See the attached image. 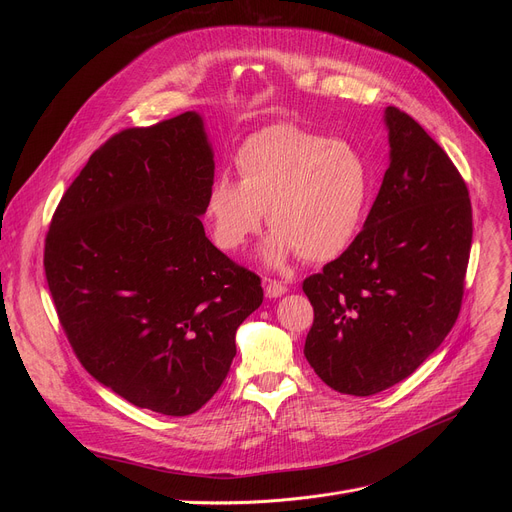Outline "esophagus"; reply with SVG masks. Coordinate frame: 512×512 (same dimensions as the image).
<instances>
[{
    "instance_id": "obj_1",
    "label": "esophagus",
    "mask_w": 512,
    "mask_h": 512,
    "mask_svg": "<svg viewBox=\"0 0 512 512\" xmlns=\"http://www.w3.org/2000/svg\"><path fill=\"white\" fill-rule=\"evenodd\" d=\"M286 284H282V282H276V280H270L265 284V297L267 299H278V297H282V294H286Z\"/></svg>"
}]
</instances>
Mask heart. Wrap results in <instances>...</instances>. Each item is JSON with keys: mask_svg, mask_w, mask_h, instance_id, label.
<instances>
[{"mask_svg": "<svg viewBox=\"0 0 512 512\" xmlns=\"http://www.w3.org/2000/svg\"><path fill=\"white\" fill-rule=\"evenodd\" d=\"M234 166L238 180L220 174L203 205L215 247L242 251L270 211L265 263L284 265L299 253L324 263L351 249L373 197L371 168L353 143L280 122L249 134Z\"/></svg>", "mask_w": 512, "mask_h": 512, "instance_id": "1", "label": "heart"}]
</instances>
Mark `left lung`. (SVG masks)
<instances>
[{"mask_svg":"<svg viewBox=\"0 0 512 512\" xmlns=\"http://www.w3.org/2000/svg\"><path fill=\"white\" fill-rule=\"evenodd\" d=\"M390 166L346 253L303 282L313 305L305 357L330 388L371 396L402 382L461 311L473 215L444 149L386 107Z\"/></svg>","mask_w":512,"mask_h":512,"instance_id":"left-lung-1","label":"left lung"}]
</instances>
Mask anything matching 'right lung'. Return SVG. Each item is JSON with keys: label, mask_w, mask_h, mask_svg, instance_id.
<instances>
[{"label": "right lung", "mask_w": 512, "mask_h": 512, "mask_svg": "<svg viewBox=\"0 0 512 512\" xmlns=\"http://www.w3.org/2000/svg\"><path fill=\"white\" fill-rule=\"evenodd\" d=\"M203 118L128 128L64 193L45 238L60 324L93 378L134 407L184 417L218 392L236 330L261 303L257 274L211 245Z\"/></svg>", "instance_id": "right-lung-1"}]
</instances>
